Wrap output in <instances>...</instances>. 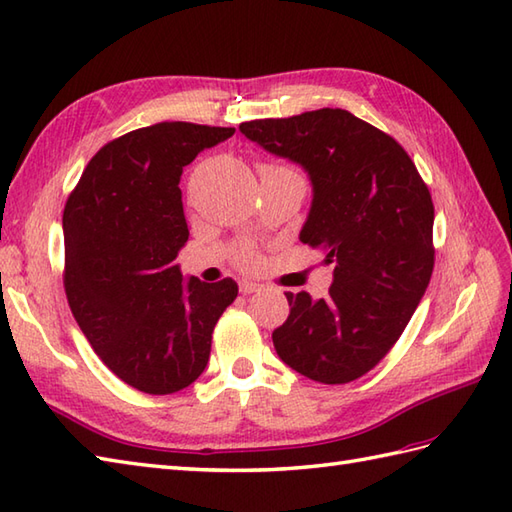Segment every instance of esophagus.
<instances>
[{
	"label": "esophagus",
	"instance_id": "1",
	"mask_svg": "<svg viewBox=\"0 0 512 512\" xmlns=\"http://www.w3.org/2000/svg\"><path fill=\"white\" fill-rule=\"evenodd\" d=\"M259 290H262V284H255V281H248V279L239 281V292H242V295H253V292H259Z\"/></svg>",
	"mask_w": 512,
	"mask_h": 512
}]
</instances>
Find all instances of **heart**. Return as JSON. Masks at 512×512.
<instances>
[{
  "instance_id": "heart-1",
  "label": "heart",
  "mask_w": 512,
  "mask_h": 512,
  "mask_svg": "<svg viewBox=\"0 0 512 512\" xmlns=\"http://www.w3.org/2000/svg\"><path fill=\"white\" fill-rule=\"evenodd\" d=\"M262 169H284V171H290V169H286V167H275V165H264ZM295 173V171H292ZM239 262H242L244 266H250V264H255V253L250 248H242L239 250Z\"/></svg>"
}]
</instances>
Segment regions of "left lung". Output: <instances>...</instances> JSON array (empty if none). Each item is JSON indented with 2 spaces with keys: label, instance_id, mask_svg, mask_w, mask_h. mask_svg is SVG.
Masks as SVG:
<instances>
[{
  "label": "left lung",
  "instance_id": "left-lung-1",
  "mask_svg": "<svg viewBox=\"0 0 512 512\" xmlns=\"http://www.w3.org/2000/svg\"><path fill=\"white\" fill-rule=\"evenodd\" d=\"M239 132L308 171L314 198L299 239L334 266L325 299L286 292L275 350L310 380L352 383L387 356L429 286V187L394 138L339 107L248 121Z\"/></svg>",
  "mask_w": 512,
  "mask_h": 512
}]
</instances>
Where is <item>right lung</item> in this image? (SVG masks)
I'll list each match as a JSON object with an SVG mask.
<instances>
[{
    "mask_svg": "<svg viewBox=\"0 0 512 512\" xmlns=\"http://www.w3.org/2000/svg\"><path fill=\"white\" fill-rule=\"evenodd\" d=\"M235 127L158 123L103 145L63 209V286L76 323L112 372L138 391L189 387L211 354L213 328L237 297L226 277L182 281L187 244L182 167Z\"/></svg>",
    "mask_w": 512,
    "mask_h": 512,
    "instance_id": "1",
    "label": "right lung"
}]
</instances>
